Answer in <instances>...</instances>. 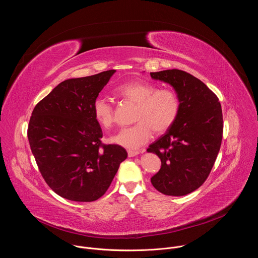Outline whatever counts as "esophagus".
<instances>
[{"label":"esophagus","mask_w":258,"mask_h":258,"mask_svg":"<svg viewBox=\"0 0 258 258\" xmlns=\"http://www.w3.org/2000/svg\"><path fill=\"white\" fill-rule=\"evenodd\" d=\"M141 152H143V151H138V150H128V151H127V155H128V157H134V156H137L138 154H140Z\"/></svg>","instance_id":"obj_1"}]
</instances>
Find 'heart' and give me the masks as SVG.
<instances>
[{"label":"heart","mask_w":258,"mask_h":258,"mask_svg":"<svg viewBox=\"0 0 258 258\" xmlns=\"http://www.w3.org/2000/svg\"><path fill=\"white\" fill-rule=\"evenodd\" d=\"M114 94L123 100L137 104L135 125L120 130L110 138V142L135 150L146 144L157 134L166 132L176 120L180 102L177 94L171 89H158L152 83L134 81L118 86ZM93 115L103 128L108 130L114 121L113 107L107 100L97 98L93 103Z\"/></svg>","instance_id":"b5f03b06"}]
</instances>
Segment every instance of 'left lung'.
Returning <instances> with one entry per match:
<instances>
[{
	"label": "left lung",
	"mask_w": 258,
	"mask_h": 258,
	"mask_svg": "<svg viewBox=\"0 0 258 258\" xmlns=\"http://www.w3.org/2000/svg\"><path fill=\"white\" fill-rule=\"evenodd\" d=\"M150 76L170 85L180 102L174 123L147 149L161 160L151 182L164 195L185 196L202 185L215 162L223 139L222 106L205 84L186 71L168 69Z\"/></svg>",
	"instance_id": "left-lung-1"
}]
</instances>
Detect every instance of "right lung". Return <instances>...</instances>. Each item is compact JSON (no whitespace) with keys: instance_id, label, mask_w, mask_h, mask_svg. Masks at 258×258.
I'll return each mask as SVG.
<instances>
[{"instance_id":"add662e5","label":"right lung","mask_w":258,"mask_h":258,"mask_svg":"<svg viewBox=\"0 0 258 258\" xmlns=\"http://www.w3.org/2000/svg\"><path fill=\"white\" fill-rule=\"evenodd\" d=\"M116 70L62 82L36 104L28 124L31 152L49 187L77 202L102 197L127 153L118 145L101 146L93 103Z\"/></svg>"}]
</instances>
